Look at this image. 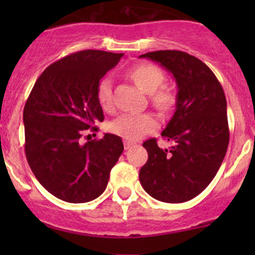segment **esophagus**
Wrapping results in <instances>:
<instances>
[{"label":"esophagus","mask_w":255,"mask_h":255,"mask_svg":"<svg viewBox=\"0 0 255 255\" xmlns=\"http://www.w3.org/2000/svg\"><path fill=\"white\" fill-rule=\"evenodd\" d=\"M133 145H134V143L129 142V140H125V149H126V150H128V149H130Z\"/></svg>","instance_id":"34e87169"}]
</instances>
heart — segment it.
Returning <instances> with one entry per match:
<instances>
[{
	"instance_id": "b5f03b06",
	"label": "heart",
	"mask_w": 255,
	"mask_h": 255,
	"mask_svg": "<svg viewBox=\"0 0 255 255\" xmlns=\"http://www.w3.org/2000/svg\"><path fill=\"white\" fill-rule=\"evenodd\" d=\"M129 79L145 94H153V102L159 109H168L173 102V95L166 87H161L165 75L153 64H139L128 71ZM97 101L104 110L112 107L111 80L105 78L97 85ZM158 127V121L150 113H123L109 125V129L127 140H137Z\"/></svg>"
}]
</instances>
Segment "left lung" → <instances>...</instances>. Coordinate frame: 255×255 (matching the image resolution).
I'll return each mask as SVG.
<instances>
[{"instance_id":"8db88e82","label":"left lung","mask_w":255,"mask_h":255,"mask_svg":"<svg viewBox=\"0 0 255 255\" xmlns=\"http://www.w3.org/2000/svg\"><path fill=\"white\" fill-rule=\"evenodd\" d=\"M140 58L160 64L177 85L175 113L161 133L173 145L159 148L155 138L143 143L148 160L139 171L140 184L159 201H189L212 181L227 151L225 92L206 64L185 51H150Z\"/></svg>"}]
</instances>
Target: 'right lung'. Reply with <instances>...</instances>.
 Listing matches in <instances>:
<instances>
[{
  "label": "right lung",
  "instance_id": "add662e5",
  "mask_svg": "<svg viewBox=\"0 0 255 255\" xmlns=\"http://www.w3.org/2000/svg\"><path fill=\"white\" fill-rule=\"evenodd\" d=\"M122 56L91 49L64 56L43 71L25 102L28 164L42 186L63 201L99 197L122 154V139L110 133L82 143L86 130L99 129L95 125L105 118L97 85Z\"/></svg>",
  "mask_w": 255,
  "mask_h": 255
}]
</instances>
